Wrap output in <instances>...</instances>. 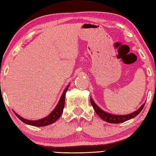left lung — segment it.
<instances>
[{"label": "left lung", "instance_id": "obj_1", "mask_svg": "<svg viewBox=\"0 0 156 156\" xmlns=\"http://www.w3.org/2000/svg\"><path fill=\"white\" fill-rule=\"evenodd\" d=\"M90 102L91 104L92 105L96 113L99 116V117L102 119L103 121L108 122V123H122L124 122H126L128 120L131 119L135 117L136 116L139 115L141 111L143 109L144 106L145 105V103L144 104H142L140 106L139 109L135 110V112H133L130 114H128V115H113V114H111L109 112H105V111L103 110L102 109L98 107V106L96 104L94 101L93 98L90 97Z\"/></svg>", "mask_w": 156, "mask_h": 156}]
</instances>
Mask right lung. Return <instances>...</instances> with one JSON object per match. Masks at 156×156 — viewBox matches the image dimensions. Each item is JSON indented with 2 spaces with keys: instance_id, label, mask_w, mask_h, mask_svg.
Returning <instances> with one entry per match:
<instances>
[{
  "instance_id": "right-lung-1",
  "label": "right lung",
  "mask_w": 156,
  "mask_h": 156,
  "mask_svg": "<svg viewBox=\"0 0 156 156\" xmlns=\"http://www.w3.org/2000/svg\"><path fill=\"white\" fill-rule=\"evenodd\" d=\"M70 85V84H69L67 87H66L65 90L63 91L62 94L61 95V97L60 98V101L58 104H57L56 107L54 108V110L52 111V112L49 114V115L47 116V117L38 120H28L26 119H24L20 115H19L18 114L15 112L14 111V114H15L16 116L18 117L19 119H20L21 122L23 123H26L28 125L33 126H46L50 125L51 123H53L55 122L60 117V116L63 112V109L65 108V96H66V92L68 90V88Z\"/></svg>"
}]
</instances>
